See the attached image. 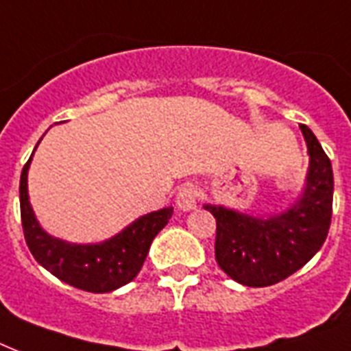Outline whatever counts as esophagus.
Instances as JSON below:
<instances>
[{"label": "esophagus", "instance_id": "obj_1", "mask_svg": "<svg viewBox=\"0 0 351 351\" xmlns=\"http://www.w3.org/2000/svg\"><path fill=\"white\" fill-rule=\"evenodd\" d=\"M198 204V187L195 184H186L180 187V191L176 195V206L182 211H193Z\"/></svg>", "mask_w": 351, "mask_h": 351}]
</instances>
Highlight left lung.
I'll use <instances>...</instances> for the list:
<instances>
[{"label": "left lung", "mask_w": 351, "mask_h": 351, "mask_svg": "<svg viewBox=\"0 0 351 351\" xmlns=\"http://www.w3.org/2000/svg\"><path fill=\"white\" fill-rule=\"evenodd\" d=\"M310 165L304 189L286 211L275 215L240 213L204 204L217 219L215 256L220 269L242 286L277 284L304 266L328 237L332 222L333 171L317 136L300 125Z\"/></svg>", "instance_id": "obj_1"}]
</instances>
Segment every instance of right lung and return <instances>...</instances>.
<instances>
[{
  "label": "right lung",
  "mask_w": 351,
  "mask_h": 351,
  "mask_svg": "<svg viewBox=\"0 0 351 351\" xmlns=\"http://www.w3.org/2000/svg\"><path fill=\"white\" fill-rule=\"evenodd\" d=\"M34 151L21 171L19 206L25 240L38 264L65 284L90 293H109L131 282L142 269L153 239L169 222L173 208L143 215L104 242L74 244L56 239L41 228L30 206L27 176Z\"/></svg>",
  "instance_id": "add662e5"
}]
</instances>
